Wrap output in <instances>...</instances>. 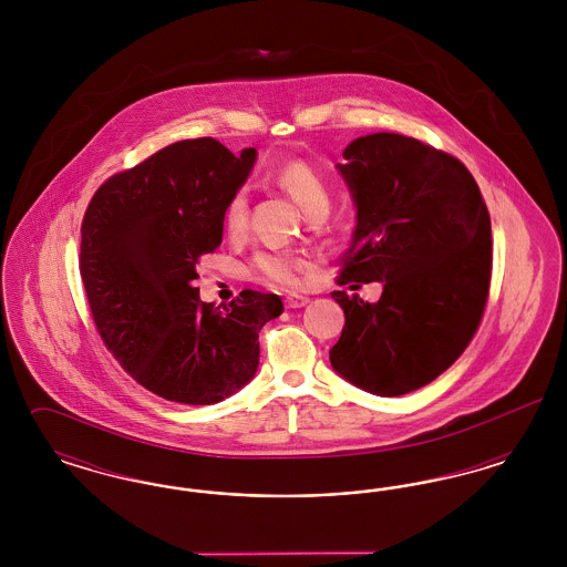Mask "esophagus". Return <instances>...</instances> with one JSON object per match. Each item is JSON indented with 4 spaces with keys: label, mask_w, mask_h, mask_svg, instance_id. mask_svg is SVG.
Here are the masks:
<instances>
[{
    "label": "esophagus",
    "mask_w": 567,
    "mask_h": 567,
    "mask_svg": "<svg viewBox=\"0 0 567 567\" xmlns=\"http://www.w3.org/2000/svg\"><path fill=\"white\" fill-rule=\"evenodd\" d=\"M308 301H310V299L303 296H289L287 299H285L287 308H303Z\"/></svg>",
    "instance_id": "1"
}]
</instances>
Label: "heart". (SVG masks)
<instances>
[{
  "label": "heart",
  "mask_w": 567,
  "mask_h": 567,
  "mask_svg": "<svg viewBox=\"0 0 567 567\" xmlns=\"http://www.w3.org/2000/svg\"><path fill=\"white\" fill-rule=\"evenodd\" d=\"M271 181L287 190L299 208L308 216H323L329 210L331 190L310 163L293 162L282 163L274 169ZM223 227L231 238H240L248 227V193L246 189H236L225 208H223ZM252 271L259 280L282 287V289H297L303 282L306 261L287 250H261L252 257Z\"/></svg>",
  "instance_id": "1"
}]
</instances>
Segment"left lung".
I'll use <instances>...</instances> for the list:
<instances>
[{
    "label": "left lung",
    "instance_id": "obj_1",
    "mask_svg": "<svg viewBox=\"0 0 567 567\" xmlns=\"http://www.w3.org/2000/svg\"><path fill=\"white\" fill-rule=\"evenodd\" d=\"M340 174L357 204V229L338 285L382 282L377 303L331 296L344 329L329 351L354 386L395 398L446 372L485 315L493 244L481 189L457 157L400 134L357 137Z\"/></svg>",
    "mask_w": 567,
    "mask_h": 567
}]
</instances>
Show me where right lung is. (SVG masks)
I'll list each match as a JSON object with an SVG mask.
<instances>
[{
    "mask_svg": "<svg viewBox=\"0 0 567 567\" xmlns=\"http://www.w3.org/2000/svg\"><path fill=\"white\" fill-rule=\"evenodd\" d=\"M255 157L215 137L174 142L110 176L82 218L79 266L97 333L167 402L210 405L240 391L259 365L261 327L285 310L280 297L252 289L220 310L193 282Z\"/></svg>",
    "mask_w": 567,
    "mask_h": 567,
    "instance_id": "obj_1",
    "label": "right lung"
}]
</instances>
